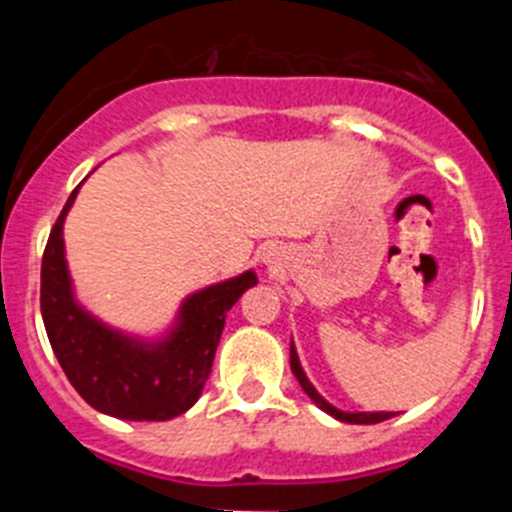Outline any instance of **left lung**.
Returning <instances> with one entry per match:
<instances>
[{
  "instance_id": "8db88e82",
  "label": "left lung",
  "mask_w": 512,
  "mask_h": 512,
  "mask_svg": "<svg viewBox=\"0 0 512 512\" xmlns=\"http://www.w3.org/2000/svg\"><path fill=\"white\" fill-rule=\"evenodd\" d=\"M289 366H292V374L297 377V382H300L302 390L310 395V400L318 405L320 410H325L328 415H333V418L343 420V423H356V425H369V423H382V420L392 418V413H343V410L333 408L330 402H325L323 397L315 392V387L310 384V379L305 377V372H302V366H300V359H297V351H295V343L289 346Z\"/></svg>"
}]
</instances>
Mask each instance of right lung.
Instances as JSON below:
<instances>
[{
    "instance_id": "right-lung-1",
    "label": "right lung",
    "mask_w": 512,
    "mask_h": 512,
    "mask_svg": "<svg viewBox=\"0 0 512 512\" xmlns=\"http://www.w3.org/2000/svg\"><path fill=\"white\" fill-rule=\"evenodd\" d=\"M76 192L79 187L48 235L40 269V312L53 354L74 390L99 413L125 420L176 418L200 397L223 336L225 312L256 284V274L246 271L189 297L182 320L164 343L120 336L81 310L71 295L61 233Z\"/></svg>"
}]
</instances>
